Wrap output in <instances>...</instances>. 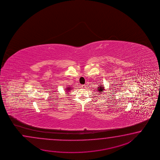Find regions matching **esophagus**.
Returning a JSON list of instances; mask_svg holds the SVG:
<instances>
[{
  "label": "esophagus",
  "mask_w": 160,
  "mask_h": 160,
  "mask_svg": "<svg viewBox=\"0 0 160 160\" xmlns=\"http://www.w3.org/2000/svg\"><path fill=\"white\" fill-rule=\"evenodd\" d=\"M82 88H86V85H82L81 86Z\"/></svg>",
  "instance_id": "1"
}]
</instances>
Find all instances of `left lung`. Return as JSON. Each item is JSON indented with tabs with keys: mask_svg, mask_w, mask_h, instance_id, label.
Returning <instances> with one entry per match:
<instances>
[{
	"mask_svg": "<svg viewBox=\"0 0 160 160\" xmlns=\"http://www.w3.org/2000/svg\"><path fill=\"white\" fill-rule=\"evenodd\" d=\"M98 90H98L99 92H102V91L103 90V89H104V88H103V86H102V85H100V86H99Z\"/></svg>",
	"mask_w": 160,
	"mask_h": 160,
	"instance_id": "1",
	"label": "left lung"
}]
</instances>
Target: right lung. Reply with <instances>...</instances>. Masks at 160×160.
Returning <instances> with one entry per match:
<instances>
[{
  "label": "right lung",
  "instance_id": "1",
  "mask_svg": "<svg viewBox=\"0 0 160 160\" xmlns=\"http://www.w3.org/2000/svg\"><path fill=\"white\" fill-rule=\"evenodd\" d=\"M70 89H71V88H67V90H70Z\"/></svg>",
  "mask_w": 160,
  "mask_h": 160
}]
</instances>
